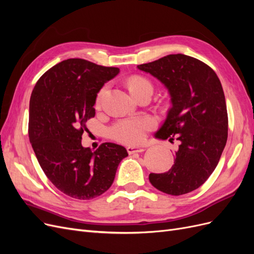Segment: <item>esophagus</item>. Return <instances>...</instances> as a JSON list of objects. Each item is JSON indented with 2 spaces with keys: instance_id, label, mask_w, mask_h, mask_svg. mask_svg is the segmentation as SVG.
Here are the masks:
<instances>
[{
  "instance_id": "1",
  "label": "esophagus",
  "mask_w": 254,
  "mask_h": 254,
  "mask_svg": "<svg viewBox=\"0 0 254 254\" xmlns=\"http://www.w3.org/2000/svg\"><path fill=\"white\" fill-rule=\"evenodd\" d=\"M145 149L143 147H137V146H128L127 151L129 155H132V153L135 152H143Z\"/></svg>"
}]
</instances>
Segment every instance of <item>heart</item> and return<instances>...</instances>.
<instances>
[{"label": "heart", "instance_id": "heart-1", "mask_svg": "<svg viewBox=\"0 0 254 254\" xmlns=\"http://www.w3.org/2000/svg\"><path fill=\"white\" fill-rule=\"evenodd\" d=\"M128 87L134 96H139L145 92H151L153 90L152 82L145 76L133 75L128 79ZM109 86L105 84L101 88L95 98V106L97 108L102 106L105 95L108 91ZM157 123L155 119L150 117H134L120 120L109 129L110 136L113 140L123 144L135 145L142 143L149 131L156 127Z\"/></svg>", "mask_w": 254, "mask_h": 254}]
</instances>
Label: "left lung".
Here are the masks:
<instances>
[{
	"instance_id": "8db88e82",
	"label": "left lung",
	"mask_w": 254,
	"mask_h": 254,
	"mask_svg": "<svg viewBox=\"0 0 254 254\" xmlns=\"http://www.w3.org/2000/svg\"><path fill=\"white\" fill-rule=\"evenodd\" d=\"M137 67L162 81L172 97V107L156 137L179 142L171 170L150 174L149 181L168 195L190 193L214 172L227 143L229 122L220 80L211 66L182 54Z\"/></svg>"
}]
</instances>
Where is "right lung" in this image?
<instances>
[{"label": "right lung", "instance_id": "add662e5", "mask_svg": "<svg viewBox=\"0 0 254 254\" xmlns=\"http://www.w3.org/2000/svg\"><path fill=\"white\" fill-rule=\"evenodd\" d=\"M119 67L71 58L61 61L37 81L29 102L28 136L42 171L64 194L88 200L113 183L121 145L103 143L92 151L81 145L87 121L95 117V98Z\"/></svg>", "mask_w": 254, "mask_h": 254}]
</instances>
